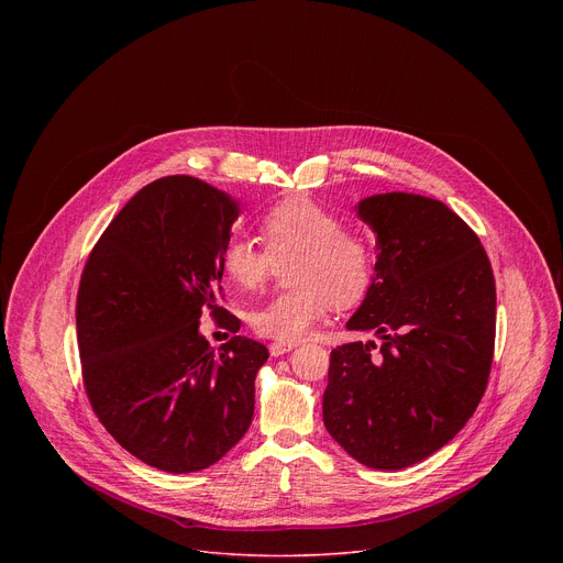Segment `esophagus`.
<instances>
[{
    "mask_svg": "<svg viewBox=\"0 0 563 563\" xmlns=\"http://www.w3.org/2000/svg\"><path fill=\"white\" fill-rule=\"evenodd\" d=\"M294 347H296V343H283V341H274V343L269 345V352H272V356H283V354L291 352Z\"/></svg>",
    "mask_w": 563,
    "mask_h": 563,
    "instance_id": "34e87169",
    "label": "esophagus"
}]
</instances>
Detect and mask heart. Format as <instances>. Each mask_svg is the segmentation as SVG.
I'll use <instances>...</instances> for the list:
<instances>
[{
    "label": "heart",
    "instance_id": "b5f03b06",
    "mask_svg": "<svg viewBox=\"0 0 563 563\" xmlns=\"http://www.w3.org/2000/svg\"><path fill=\"white\" fill-rule=\"evenodd\" d=\"M267 253L245 235H231L220 267L231 285L250 291L261 287L272 261L287 265L289 287L252 311V328L274 341H300L330 307H352L369 289L376 267L372 240L354 229H343L336 213L305 198L274 205L261 220Z\"/></svg>",
    "mask_w": 563,
    "mask_h": 563
}]
</instances>
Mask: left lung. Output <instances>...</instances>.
I'll list each match as a JSON object with an SVG mask.
<instances>
[{
  "label": "left lung",
  "mask_w": 563,
  "mask_h": 563,
  "mask_svg": "<svg viewBox=\"0 0 563 563\" xmlns=\"http://www.w3.org/2000/svg\"><path fill=\"white\" fill-rule=\"evenodd\" d=\"M376 235L372 285L347 330L380 343L332 350L323 421L374 470H404L448 441L486 391L497 289L476 233L441 200L378 194L356 205Z\"/></svg>",
  "instance_id": "left-lung-1"
}]
</instances>
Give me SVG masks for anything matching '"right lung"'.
<instances>
[{
	"label": "right lung",
	"instance_id": "add662e5",
	"mask_svg": "<svg viewBox=\"0 0 563 563\" xmlns=\"http://www.w3.org/2000/svg\"><path fill=\"white\" fill-rule=\"evenodd\" d=\"M238 213V200L198 178H159L113 218L79 280L77 345L93 412L157 470H205L252 426L269 352L235 336L240 320L218 305ZM205 308L234 332L218 353L199 334Z\"/></svg>",
	"mask_w": 563,
	"mask_h": 563
}]
</instances>
